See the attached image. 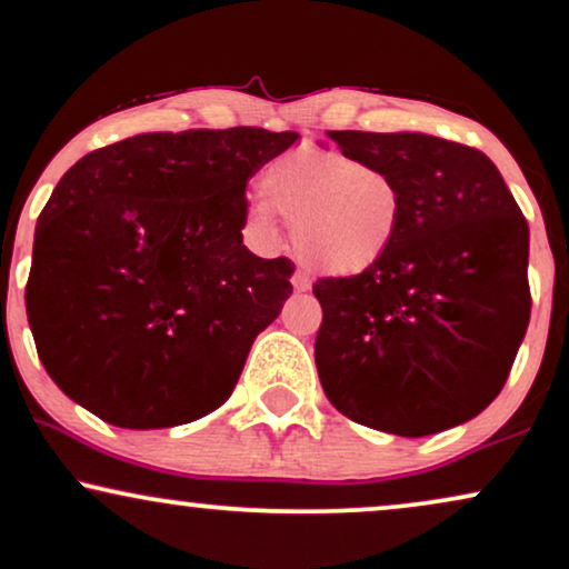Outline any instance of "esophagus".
Listing matches in <instances>:
<instances>
[{"mask_svg":"<svg viewBox=\"0 0 569 569\" xmlns=\"http://www.w3.org/2000/svg\"><path fill=\"white\" fill-rule=\"evenodd\" d=\"M291 283H293V289H297V291H307V289H310V286H312V280L307 278L302 270H297V272H293Z\"/></svg>","mask_w":569,"mask_h":569,"instance_id":"1","label":"esophagus"}]
</instances>
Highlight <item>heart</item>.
I'll use <instances>...</instances> for the list:
<instances>
[{"mask_svg": "<svg viewBox=\"0 0 569 569\" xmlns=\"http://www.w3.org/2000/svg\"><path fill=\"white\" fill-rule=\"evenodd\" d=\"M264 201L251 203L259 236H278L276 211L291 222L293 249L312 270L350 278L392 251L406 219V190L392 169L333 148L299 146L267 163Z\"/></svg>", "mask_w": 569, "mask_h": 569, "instance_id": "1", "label": "heart"}]
</instances>
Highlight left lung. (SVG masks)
I'll list each match as a JSON object with an SVG mask.
<instances>
[{"instance_id": "left-lung-1", "label": "left lung", "mask_w": 569, "mask_h": 569, "mask_svg": "<svg viewBox=\"0 0 569 569\" xmlns=\"http://www.w3.org/2000/svg\"><path fill=\"white\" fill-rule=\"evenodd\" d=\"M392 169L406 219L373 270L320 278V385L347 419L423 437L496 400L530 323V230L482 150L419 132H328Z\"/></svg>"}]
</instances>
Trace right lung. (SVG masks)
<instances>
[{
    "mask_svg": "<svg viewBox=\"0 0 569 569\" xmlns=\"http://www.w3.org/2000/svg\"><path fill=\"white\" fill-rule=\"evenodd\" d=\"M297 137L148 132L68 169L39 214L26 312L73 402L113 427L163 429L228 400L293 289L291 259L243 246L246 182Z\"/></svg>",
    "mask_w": 569,
    "mask_h": 569,
    "instance_id": "add662e5",
    "label": "right lung"
}]
</instances>
